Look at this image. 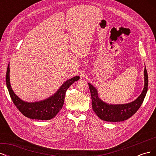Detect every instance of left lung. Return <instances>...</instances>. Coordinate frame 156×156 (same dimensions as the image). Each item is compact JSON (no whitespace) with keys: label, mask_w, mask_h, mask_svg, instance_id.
<instances>
[{"label":"left lung","mask_w":156,"mask_h":156,"mask_svg":"<svg viewBox=\"0 0 156 156\" xmlns=\"http://www.w3.org/2000/svg\"><path fill=\"white\" fill-rule=\"evenodd\" d=\"M144 85L142 92L135 100L124 104H109L101 100L98 96V90L90 83H88L90 90L92 109L102 120L107 122H122L133 116L142 105L148 90V77L146 66L144 71Z\"/></svg>","instance_id":"8db88e82"}]
</instances>
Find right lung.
<instances>
[{
	"instance_id": "add662e5",
	"label": "right lung",
	"mask_w": 156,
	"mask_h": 156,
	"mask_svg": "<svg viewBox=\"0 0 156 156\" xmlns=\"http://www.w3.org/2000/svg\"><path fill=\"white\" fill-rule=\"evenodd\" d=\"M79 78V76H75L67 80L53 95L44 100L35 102L23 101L13 91L10 81V64L8 66L6 81L13 103L23 115L31 119L48 120L53 119L58 114L64 105L66 92L69 86L78 81Z\"/></svg>"
}]
</instances>
